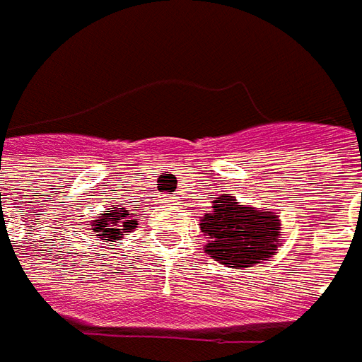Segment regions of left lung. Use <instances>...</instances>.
<instances>
[{"instance_id": "left-lung-1", "label": "left lung", "mask_w": 362, "mask_h": 362, "mask_svg": "<svg viewBox=\"0 0 362 362\" xmlns=\"http://www.w3.org/2000/svg\"><path fill=\"white\" fill-rule=\"evenodd\" d=\"M199 228L206 235L204 251L224 268H251L274 257L282 245L278 214L245 206L230 194L212 202L199 218Z\"/></svg>"}]
</instances>
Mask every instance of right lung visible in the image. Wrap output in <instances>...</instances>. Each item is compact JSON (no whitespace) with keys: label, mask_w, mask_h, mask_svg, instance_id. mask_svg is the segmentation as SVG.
Listing matches in <instances>:
<instances>
[{"label":"right lung","mask_w":362,"mask_h":362,"mask_svg":"<svg viewBox=\"0 0 362 362\" xmlns=\"http://www.w3.org/2000/svg\"><path fill=\"white\" fill-rule=\"evenodd\" d=\"M140 214L138 212H127L125 208H107L96 220H90L92 237L96 241H103L109 247H115V243L123 241L127 233H132L138 224Z\"/></svg>","instance_id":"obj_1"}]
</instances>
